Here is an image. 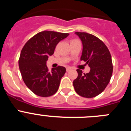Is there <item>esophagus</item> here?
Masks as SVG:
<instances>
[{"instance_id":"esophagus-1","label":"esophagus","mask_w":131,"mask_h":131,"mask_svg":"<svg viewBox=\"0 0 131 131\" xmlns=\"http://www.w3.org/2000/svg\"><path fill=\"white\" fill-rule=\"evenodd\" d=\"M71 69L70 68H66V71H71Z\"/></svg>"}]
</instances>
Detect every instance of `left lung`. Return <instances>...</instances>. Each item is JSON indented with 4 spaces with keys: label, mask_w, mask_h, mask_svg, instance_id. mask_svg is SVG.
<instances>
[{
    "label": "left lung",
    "mask_w": 131,
    "mask_h": 131,
    "mask_svg": "<svg viewBox=\"0 0 131 131\" xmlns=\"http://www.w3.org/2000/svg\"><path fill=\"white\" fill-rule=\"evenodd\" d=\"M83 45L81 60L89 65L91 70L83 74L77 69L78 76L73 86L79 95L93 98L104 91L110 81L113 72L112 56L108 48L100 39L87 33L75 32Z\"/></svg>",
    "instance_id": "left-lung-1"
}]
</instances>
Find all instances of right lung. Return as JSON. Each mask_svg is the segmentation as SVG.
<instances>
[{
    "label": "right lung",
    "instance_id": "obj_1",
    "mask_svg": "<svg viewBox=\"0 0 131 131\" xmlns=\"http://www.w3.org/2000/svg\"><path fill=\"white\" fill-rule=\"evenodd\" d=\"M69 34L55 31L40 32L30 39L21 50L19 68L26 86L36 95L48 97L57 92L66 73L62 66L48 71L47 61L56 45Z\"/></svg>",
    "mask_w": 131,
    "mask_h": 131
}]
</instances>
